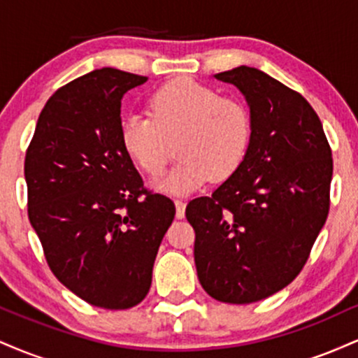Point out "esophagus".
Returning a JSON list of instances; mask_svg holds the SVG:
<instances>
[{"mask_svg": "<svg viewBox=\"0 0 358 358\" xmlns=\"http://www.w3.org/2000/svg\"><path fill=\"white\" fill-rule=\"evenodd\" d=\"M175 207H176V219H183L187 202H185V200H175Z\"/></svg>", "mask_w": 358, "mask_h": 358, "instance_id": "34e87169", "label": "esophagus"}]
</instances>
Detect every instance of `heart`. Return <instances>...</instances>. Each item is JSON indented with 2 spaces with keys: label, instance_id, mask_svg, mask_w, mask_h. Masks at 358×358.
<instances>
[{
  "label": "heart",
  "instance_id": "1",
  "mask_svg": "<svg viewBox=\"0 0 358 358\" xmlns=\"http://www.w3.org/2000/svg\"><path fill=\"white\" fill-rule=\"evenodd\" d=\"M146 116L122 122L124 151L148 175L163 173L173 158L180 162L156 182L168 193H190L213 178L224 182L245 162L252 141V116L244 102L222 97L215 89L178 79L155 90Z\"/></svg>",
  "mask_w": 358,
  "mask_h": 358
}]
</instances>
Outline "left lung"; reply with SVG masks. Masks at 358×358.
Masks as SVG:
<instances>
[{"mask_svg": "<svg viewBox=\"0 0 358 358\" xmlns=\"http://www.w3.org/2000/svg\"><path fill=\"white\" fill-rule=\"evenodd\" d=\"M215 79L244 94L252 141L239 171L185 215L200 285L217 301L248 305L306 264L330 210L334 159L318 114L296 90L245 65Z\"/></svg>", "mask_w": 358, "mask_h": 358, "instance_id": "8db88e82", "label": "left lung"}]
</instances>
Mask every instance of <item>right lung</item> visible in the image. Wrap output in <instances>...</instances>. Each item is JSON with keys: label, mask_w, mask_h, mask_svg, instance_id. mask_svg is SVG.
<instances>
[{"label": "right lung", "mask_w": 358, "mask_h": 358, "mask_svg": "<svg viewBox=\"0 0 358 358\" xmlns=\"http://www.w3.org/2000/svg\"><path fill=\"white\" fill-rule=\"evenodd\" d=\"M148 77L104 67L47 101L24 156L28 219L73 294L127 310L150 291L175 203L146 190L121 143V99Z\"/></svg>", "instance_id": "right-lung-1"}]
</instances>
